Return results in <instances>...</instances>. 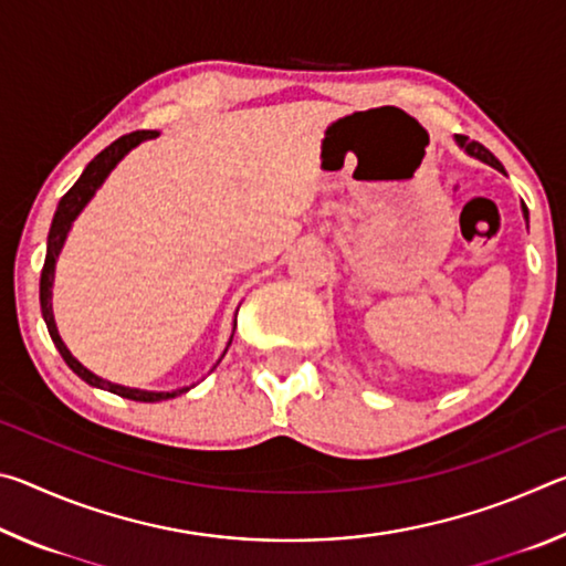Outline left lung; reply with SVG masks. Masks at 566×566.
Returning <instances> with one entry per match:
<instances>
[{
	"label": "left lung",
	"instance_id": "left-lung-1",
	"mask_svg": "<svg viewBox=\"0 0 566 566\" xmlns=\"http://www.w3.org/2000/svg\"><path fill=\"white\" fill-rule=\"evenodd\" d=\"M457 142H459V145H462V147H464V149H467L469 155H472V157L482 159V161H486V165H492V167H496V169H500V171H504V169H502V165H500V159H496L490 149L479 145V142H469L467 137H462V134H459ZM524 217L530 219V212H526V207H524Z\"/></svg>",
	"mask_w": 566,
	"mask_h": 566
}]
</instances>
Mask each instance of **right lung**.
Segmentation results:
<instances>
[{
	"instance_id": "add662e5",
	"label": "right lung",
	"mask_w": 566,
	"mask_h": 566,
	"mask_svg": "<svg viewBox=\"0 0 566 566\" xmlns=\"http://www.w3.org/2000/svg\"><path fill=\"white\" fill-rule=\"evenodd\" d=\"M159 132L155 129H139V132H129L119 137L117 142H112L109 147H104L97 157H94L87 169L82 171V177L74 181L72 189L66 191V195L60 199V207H56L54 219H52V227H50V237H46V256H44V266H42V280H40V304H42V317L46 322V329H50V337L54 342V347L60 349L62 359L70 364V369L74 371L76 377H82L87 385L92 387H99V389H107L114 391V395H119L124 399H134V401H161V399H171L181 395V391L187 389H177V391H142V389H129V387H119V385H112L107 379H99L97 375H92L87 367H82L80 361H76L70 349L64 347V342L60 337V332H56V324L52 317V282H54V262L56 256H60V249L66 239V232H70L72 222L76 219V214L82 212L84 205L90 202L94 191L99 189V185L104 179H107L109 171L117 167V161L127 155L132 147H137L139 142L157 137Z\"/></svg>"
}]
</instances>
